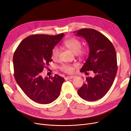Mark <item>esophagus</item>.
Listing matches in <instances>:
<instances>
[{
  "instance_id": "esophagus-1",
  "label": "esophagus",
  "mask_w": 131,
  "mask_h": 131,
  "mask_svg": "<svg viewBox=\"0 0 131 131\" xmlns=\"http://www.w3.org/2000/svg\"><path fill=\"white\" fill-rule=\"evenodd\" d=\"M74 77V76H67V77H65V80H69V79L73 78Z\"/></svg>"
}]
</instances>
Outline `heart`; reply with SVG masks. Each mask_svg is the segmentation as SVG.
Segmentation results:
<instances>
[{"label":"heart","mask_w":131,"mask_h":131,"mask_svg":"<svg viewBox=\"0 0 131 131\" xmlns=\"http://www.w3.org/2000/svg\"><path fill=\"white\" fill-rule=\"evenodd\" d=\"M63 45L67 48L70 49L78 57L81 58L85 56L88 52L87 47H81L82 41L76 38H70V39L64 41ZM59 56V50L57 47H54L51 52V58L53 60L58 59ZM60 69L61 71L67 73H72L74 71V67L69 64H63Z\"/></svg>","instance_id":"heart-1"}]
</instances>
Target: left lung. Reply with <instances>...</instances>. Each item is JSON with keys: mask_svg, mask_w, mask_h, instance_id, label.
Segmentation results:
<instances>
[{"mask_svg": "<svg viewBox=\"0 0 131 131\" xmlns=\"http://www.w3.org/2000/svg\"><path fill=\"white\" fill-rule=\"evenodd\" d=\"M74 32L85 38L90 49L81 72L88 74L87 71H91L95 73L94 77L86 78L78 94L83 100L95 101L107 93L114 81L117 71L115 49L106 36L95 29L84 28Z\"/></svg>", "mask_w": 131, "mask_h": 131, "instance_id": "obj_1", "label": "left lung"}]
</instances>
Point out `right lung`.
I'll use <instances>...</instances> for the list:
<instances>
[{
  "label": "right lung",
  "mask_w": 131,
  "mask_h": 131,
  "mask_svg": "<svg viewBox=\"0 0 131 131\" xmlns=\"http://www.w3.org/2000/svg\"><path fill=\"white\" fill-rule=\"evenodd\" d=\"M64 35H32L21 42L13 57L14 77L29 98L40 104H49L60 94L64 78L58 74L43 78L42 71L52 61V49Z\"/></svg>",
  "instance_id": "right-lung-1"
}]
</instances>
